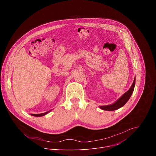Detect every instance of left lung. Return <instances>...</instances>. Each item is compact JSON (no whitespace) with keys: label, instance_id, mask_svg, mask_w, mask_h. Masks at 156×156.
I'll return each instance as SVG.
<instances>
[{"label":"left lung","instance_id":"1","mask_svg":"<svg viewBox=\"0 0 156 156\" xmlns=\"http://www.w3.org/2000/svg\"><path fill=\"white\" fill-rule=\"evenodd\" d=\"M135 77L134 79V81H133V83L130 87L129 90L125 93L123 94L117 101H116L114 103L110 104V105H101L99 106V108L102 110H108V111H113L115 110H117L122 107H123L129 100L130 98L133 90H134L135 86Z\"/></svg>","mask_w":156,"mask_h":156}]
</instances>
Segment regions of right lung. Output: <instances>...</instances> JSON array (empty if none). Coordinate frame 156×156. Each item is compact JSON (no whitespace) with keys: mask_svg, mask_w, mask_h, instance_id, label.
Here are the masks:
<instances>
[{"mask_svg":"<svg viewBox=\"0 0 156 156\" xmlns=\"http://www.w3.org/2000/svg\"><path fill=\"white\" fill-rule=\"evenodd\" d=\"M49 112H51V110L48 111V112H44V113H42V114H31V115H33V116H34V117H42V116H44L46 114H48Z\"/></svg>","mask_w":156,"mask_h":156,"instance_id":"1","label":"right lung"}]
</instances>
